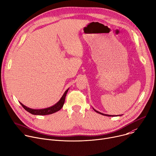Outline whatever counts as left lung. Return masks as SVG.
Here are the masks:
<instances>
[{
  "mask_svg": "<svg viewBox=\"0 0 156 156\" xmlns=\"http://www.w3.org/2000/svg\"><path fill=\"white\" fill-rule=\"evenodd\" d=\"M93 109H94V111H96V112H98V113H99V114H100V115H103V116H121V115H106V114H103V113H102V112H99V111H96V109H94V108H93Z\"/></svg>",
  "mask_w": 156,
  "mask_h": 156,
  "instance_id": "1",
  "label": "left lung"
}]
</instances>
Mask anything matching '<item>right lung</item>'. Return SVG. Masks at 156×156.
Instances as JSON below:
<instances>
[{
    "instance_id": "add662e5",
    "label": "right lung",
    "mask_w": 156,
    "mask_h": 156,
    "mask_svg": "<svg viewBox=\"0 0 156 156\" xmlns=\"http://www.w3.org/2000/svg\"><path fill=\"white\" fill-rule=\"evenodd\" d=\"M69 88H68L64 93V94H63V96H62V98H60V100L56 103V104H55L53 106H50L49 108H44V109H32L30 108H28L26 106L23 105L22 103H20V105L22 106V107L29 112L31 113L32 115H51L53 114L54 112H56L58 111L59 110H60L62 109V108L63 106L64 103H65V97L66 95V93L68 91Z\"/></svg>"
}]
</instances>
